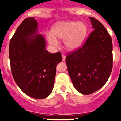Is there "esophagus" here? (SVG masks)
Masks as SVG:
<instances>
[{
	"mask_svg": "<svg viewBox=\"0 0 121 121\" xmlns=\"http://www.w3.org/2000/svg\"><path fill=\"white\" fill-rule=\"evenodd\" d=\"M61 56H62V60L63 61H65V60H66V56L65 55H63V54Z\"/></svg>",
	"mask_w": 121,
	"mask_h": 121,
	"instance_id": "34e87169",
	"label": "esophagus"
}]
</instances>
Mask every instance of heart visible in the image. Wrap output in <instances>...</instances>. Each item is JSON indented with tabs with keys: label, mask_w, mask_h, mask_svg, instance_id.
Wrapping results in <instances>:
<instances>
[{
	"label": "heart",
	"mask_w": 121,
	"mask_h": 121,
	"mask_svg": "<svg viewBox=\"0 0 121 121\" xmlns=\"http://www.w3.org/2000/svg\"><path fill=\"white\" fill-rule=\"evenodd\" d=\"M87 32V26L82 22L65 21L55 24L51 29V33H46V38L53 46L58 45L56 38L63 40L66 49L73 51L82 44Z\"/></svg>",
	"instance_id": "heart-1"
}]
</instances>
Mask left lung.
<instances>
[{"label": "left lung", "instance_id": "left-lung-1", "mask_svg": "<svg viewBox=\"0 0 121 121\" xmlns=\"http://www.w3.org/2000/svg\"><path fill=\"white\" fill-rule=\"evenodd\" d=\"M92 31L82 47L66 57L68 73L75 88L85 95L92 94L107 82L112 69V41L102 24L89 17Z\"/></svg>", "mask_w": 121, "mask_h": 121}]
</instances>
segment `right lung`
I'll return each mask as SVG.
<instances>
[{"instance_id":"obj_1","label":"right lung","mask_w":121,"mask_h":121,"mask_svg":"<svg viewBox=\"0 0 121 121\" xmlns=\"http://www.w3.org/2000/svg\"><path fill=\"white\" fill-rule=\"evenodd\" d=\"M45 39L38 34L34 17L22 22L10 39L9 55L12 76L20 89L29 97L43 99L54 86L56 68L62 60L61 52L49 53Z\"/></svg>"}]
</instances>
